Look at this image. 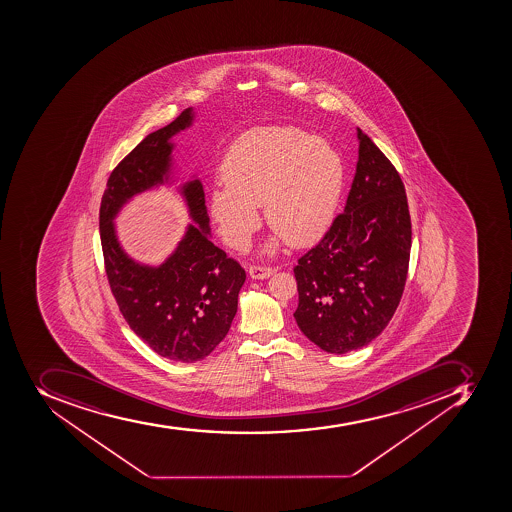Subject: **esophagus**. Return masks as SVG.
Here are the masks:
<instances>
[{"label":"esophagus","mask_w":512,"mask_h":512,"mask_svg":"<svg viewBox=\"0 0 512 512\" xmlns=\"http://www.w3.org/2000/svg\"><path fill=\"white\" fill-rule=\"evenodd\" d=\"M274 272L275 269H272V267L251 266L248 274H250V277L253 280H262L269 279Z\"/></svg>","instance_id":"34e87169"}]
</instances>
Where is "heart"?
I'll use <instances>...</instances> for the list:
<instances>
[{
  "instance_id": "1",
  "label": "heart",
  "mask_w": 512,
  "mask_h": 512,
  "mask_svg": "<svg viewBox=\"0 0 512 512\" xmlns=\"http://www.w3.org/2000/svg\"><path fill=\"white\" fill-rule=\"evenodd\" d=\"M224 187L209 192L208 209L227 245L243 250L264 206L275 230L267 245H311L329 229L345 188V163L332 143L290 125L243 133L221 163Z\"/></svg>"
}]
</instances>
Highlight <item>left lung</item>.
<instances>
[{
	"mask_svg": "<svg viewBox=\"0 0 512 512\" xmlns=\"http://www.w3.org/2000/svg\"><path fill=\"white\" fill-rule=\"evenodd\" d=\"M359 158L343 214L293 269L301 332L327 353L361 349L387 327L403 296L411 216L398 172L358 129Z\"/></svg>",
	"mask_w": 512,
	"mask_h": 512,
	"instance_id": "obj_1",
	"label": "left lung"
}]
</instances>
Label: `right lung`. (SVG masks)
I'll list each match as a JSON object with an SVG mask.
<instances>
[{"instance_id": "obj_1", "label": "right lung", "mask_w": 512, "mask_h": 512, "mask_svg": "<svg viewBox=\"0 0 512 512\" xmlns=\"http://www.w3.org/2000/svg\"><path fill=\"white\" fill-rule=\"evenodd\" d=\"M195 114L185 109L143 138L109 175L100 208L104 266L122 316L154 353L174 362L201 361L224 340L237 314L245 271L212 243L196 175L177 188L192 222L158 266L135 261L122 248L114 221L135 196L177 180L172 138L192 127Z\"/></svg>"}]
</instances>
